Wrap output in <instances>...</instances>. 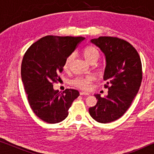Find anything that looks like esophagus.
I'll return each instance as SVG.
<instances>
[{"instance_id": "1", "label": "esophagus", "mask_w": 154, "mask_h": 154, "mask_svg": "<svg viewBox=\"0 0 154 154\" xmlns=\"http://www.w3.org/2000/svg\"><path fill=\"white\" fill-rule=\"evenodd\" d=\"M80 94L81 95H89V93L85 92H80Z\"/></svg>"}]
</instances>
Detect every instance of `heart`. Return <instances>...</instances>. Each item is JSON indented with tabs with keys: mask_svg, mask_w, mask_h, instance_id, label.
<instances>
[{
	"mask_svg": "<svg viewBox=\"0 0 154 154\" xmlns=\"http://www.w3.org/2000/svg\"><path fill=\"white\" fill-rule=\"evenodd\" d=\"M82 55L85 60L89 63H91L93 61L97 60L99 57V51L95 47L92 45H87L82 50ZM72 55H69L67 57L66 60L63 65V69L64 71H67L70 66L71 62L72 60ZM92 80V76L90 75H85V76H79L76 77L73 81V84L75 86H76L79 88H81L82 90H88L90 89V84H91Z\"/></svg>",
	"mask_w": 154,
	"mask_h": 154,
	"instance_id": "obj_1",
	"label": "heart"
}]
</instances>
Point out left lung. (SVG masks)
<instances>
[{
  "label": "left lung",
  "mask_w": 154,
  "mask_h": 154,
  "mask_svg": "<svg viewBox=\"0 0 154 154\" xmlns=\"http://www.w3.org/2000/svg\"><path fill=\"white\" fill-rule=\"evenodd\" d=\"M91 43L102 50L106 58L104 80L108 94L89 109L92 119L101 123H111L126 112L140 90L142 80L140 57L131 44L116 37L101 36Z\"/></svg>",
  "instance_id": "obj_1"
}]
</instances>
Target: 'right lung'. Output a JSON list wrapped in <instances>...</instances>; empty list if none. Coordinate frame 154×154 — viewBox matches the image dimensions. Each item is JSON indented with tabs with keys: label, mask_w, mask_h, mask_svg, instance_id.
Segmentation results:
<instances>
[{
	"label": "right lung",
	"mask_w": 154,
	"mask_h": 154,
	"mask_svg": "<svg viewBox=\"0 0 154 154\" xmlns=\"http://www.w3.org/2000/svg\"><path fill=\"white\" fill-rule=\"evenodd\" d=\"M83 37L47 35L33 43L25 52L21 75L29 104L33 113L48 123H57L68 116L69 109L79 96L76 90L60 94L53 83L61 79L63 65Z\"/></svg>",
	"instance_id": "add662e5"
}]
</instances>
